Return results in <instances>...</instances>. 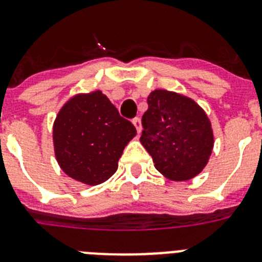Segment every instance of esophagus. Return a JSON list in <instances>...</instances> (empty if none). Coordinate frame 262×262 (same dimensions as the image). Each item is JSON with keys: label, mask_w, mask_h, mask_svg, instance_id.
<instances>
[{"label": "esophagus", "mask_w": 262, "mask_h": 262, "mask_svg": "<svg viewBox=\"0 0 262 262\" xmlns=\"http://www.w3.org/2000/svg\"><path fill=\"white\" fill-rule=\"evenodd\" d=\"M133 124L135 126L136 131H138V135H139V134L142 133V129H143L142 122H140V119H139V118H135V119H133Z\"/></svg>", "instance_id": "1"}]
</instances>
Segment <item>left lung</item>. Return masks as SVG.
I'll use <instances>...</instances> for the list:
<instances>
[{
  "instance_id": "8db88e82",
  "label": "left lung",
  "mask_w": 262,
  "mask_h": 262,
  "mask_svg": "<svg viewBox=\"0 0 262 262\" xmlns=\"http://www.w3.org/2000/svg\"><path fill=\"white\" fill-rule=\"evenodd\" d=\"M140 143L155 168L170 181H187L203 170L214 148L211 122L190 97L165 89L148 96Z\"/></svg>"
}]
</instances>
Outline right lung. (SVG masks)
<instances>
[{"label": "right lung", "instance_id": "add662e5", "mask_svg": "<svg viewBox=\"0 0 262 262\" xmlns=\"http://www.w3.org/2000/svg\"><path fill=\"white\" fill-rule=\"evenodd\" d=\"M136 128L101 92L77 93L57 113L52 127L55 157L68 177L89 186L107 181Z\"/></svg>", "mask_w": 262, "mask_h": 262}]
</instances>
